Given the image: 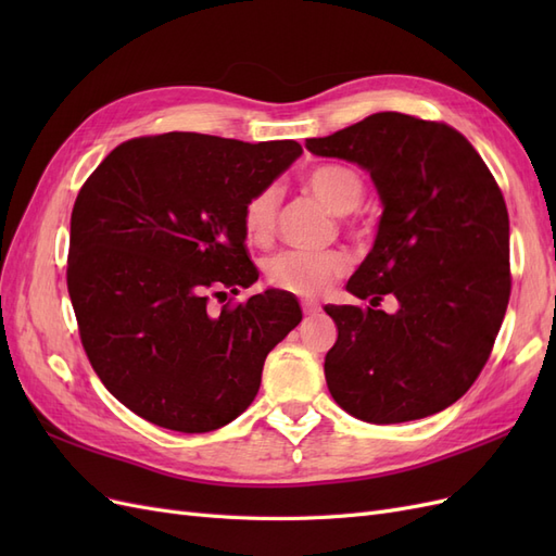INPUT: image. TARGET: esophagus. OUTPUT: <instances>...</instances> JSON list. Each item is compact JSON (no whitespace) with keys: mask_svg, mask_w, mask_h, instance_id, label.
I'll return each mask as SVG.
<instances>
[{"mask_svg":"<svg viewBox=\"0 0 556 556\" xmlns=\"http://www.w3.org/2000/svg\"><path fill=\"white\" fill-rule=\"evenodd\" d=\"M301 308H304V313L306 315H317L319 313V304H317V301H301Z\"/></svg>","mask_w":556,"mask_h":556,"instance_id":"1","label":"esophagus"}]
</instances>
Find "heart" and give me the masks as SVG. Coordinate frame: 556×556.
Returning <instances> with one entry per match:
<instances>
[{"label": "heart", "instance_id": "b5f03b06", "mask_svg": "<svg viewBox=\"0 0 556 556\" xmlns=\"http://www.w3.org/2000/svg\"><path fill=\"white\" fill-rule=\"evenodd\" d=\"M306 188L323 201L333 215H348L364 199L362 176L343 164H323L306 178ZM280 206V188L268 185L252 197L243 211V227L250 241L266 243L274 237ZM264 271L278 290L296 296H319L350 271V257L343 250L304 252L285 250L266 260Z\"/></svg>", "mask_w": 556, "mask_h": 556}]
</instances>
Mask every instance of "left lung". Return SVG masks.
Listing matches in <instances>:
<instances>
[{"mask_svg": "<svg viewBox=\"0 0 556 556\" xmlns=\"http://www.w3.org/2000/svg\"><path fill=\"white\" fill-rule=\"evenodd\" d=\"M317 157L362 166L382 215L345 290L371 306H325L339 339L325 357L339 406L371 425L441 413L490 359L510 299L506 201L457 129L382 111L323 139ZM382 293L394 314L375 306Z\"/></svg>", "mask_w": 556, "mask_h": 556, "instance_id": "obj_1", "label": "left lung"}]
</instances>
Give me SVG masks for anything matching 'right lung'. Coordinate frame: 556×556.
<instances>
[{"mask_svg": "<svg viewBox=\"0 0 556 556\" xmlns=\"http://www.w3.org/2000/svg\"><path fill=\"white\" fill-rule=\"evenodd\" d=\"M301 153L296 141L169 131L121 143L80 188L66 288L92 368L131 413L206 433L255 401L299 301L268 288L213 313L208 292L260 278L243 211Z\"/></svg>", "mask_w": 556, "mask_h": 556, "instance_id": "right-lung-1", "label": "right lung"}]
</instances>
